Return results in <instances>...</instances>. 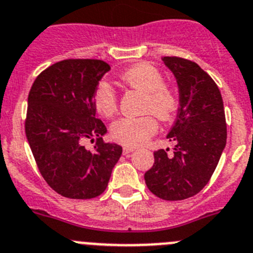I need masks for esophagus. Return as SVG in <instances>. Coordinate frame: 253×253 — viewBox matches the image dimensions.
I'll return each mask as SVG.
<instances>
[{"label":"esophagus","instance_id":"34e87169","mask_svg":"<svg viewBox=\"0 0 253 253\" xmlns=\"http://www.w3.org/2000/svg\"><path fill=\"white\" fill-rule=\"evenodd\" d=\"M133 151H135V149H133V147H128V146L124 147V154L125 155H128V154H131V152H133Z\"/></svg>","mask_w":253,"mask_h":253}]
</instances>
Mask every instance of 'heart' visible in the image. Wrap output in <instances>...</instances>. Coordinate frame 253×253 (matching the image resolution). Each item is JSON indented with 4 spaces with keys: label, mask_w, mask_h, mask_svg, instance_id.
I'll return each instance as SVG.
<instances>
[{
    "label": "heart",
    "mask_w": 253,
    "mask_h": 253,
    "mask_svg": "<svg viewBox=\"0 0 253 253\" xmlns=\"http://www.w3.org/2000/svg\"><path fill=\"white\" fill-rule=\"evenodd\" d=\"M128 87L145 93L143 111L154 112L161 120H169L177 108L176 94L164 84L160 70L149 63H138L120 76ZM94 106L104 117H111L117 110V94L108 82H101L94 92ZM158 129L152 115L121 117L111 125V136L125 146H138L146 142Z\"/></svg>",
    "instance_id": "obj_1"
}]
</instances>
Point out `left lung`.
Listing matches in <instances>:
<instances>
[{
	"label": "left lung",
	"mask_w": 253,
	"mask_h": 253,
	"mask_svg": "<svg viewBox=\"0 0 253 253\" xmlns=\"http://www.w3.org/2000/svg\"><path fill=\"white\" fill-rule=\"evenodd\" d=\"M163 61L179 89L176 121L166 136L175 142L174 155L155 151L145 181L161 199L183 200L198 194L214 172L226 147V116L217 84L197 63L176 56Z\"/></svg>",
	"instance_id": "8db88e82"
}]
</instances>
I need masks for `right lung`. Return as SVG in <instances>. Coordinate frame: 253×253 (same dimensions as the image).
Masks as SVG:
<instances>
[{
	"label": "right lung",
	"mask_w": 253,
	"mask_h": 253,
	"mask_svg": "<svg viewBox=\"0 0 253 253\" xmlns=\"http://www.w3.org/2000/svg\"><path fill=\"white\" fill-rule=\"evenodd\" d=\"M111 67L94 59L55 63L35 79L27 98L25 132L38 168L63 197L90 199L106 190L122 147L103 142L94 92ZM97 139L89 152L83 141Z\"/></svg>",
	"instance_id": "1"
}]
</instances>
